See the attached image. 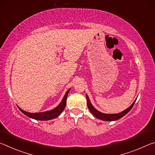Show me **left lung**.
<instances>
[{"instance_id":"left-lung-1","label":"left lung","mask_w":155,"mask_h":155,"mask_svg":"<svg viewBox=\"0 0 155 155\" xmlns=\"http://www.w3.org/2000/svg\"><path fill=\"white\" fill-rule=\"evenodd\" d=\"M86 98H87V107L89 110H90L91 114H92L96 117H97V118L99 120H103V121H115V120H117L120 119L121 117L124 116L126 114H128V113L130 111V109L133 108V105H134L136 100H137V98H136L135 101L133 103V104H131L129 107H128L127 109H125L124 111L118 113V114H104V113H102L101 111H98V110H97L95 107L91 104V102L90 101V98H89V97L87 94H86Z\"/></svg>"}]
</instances>
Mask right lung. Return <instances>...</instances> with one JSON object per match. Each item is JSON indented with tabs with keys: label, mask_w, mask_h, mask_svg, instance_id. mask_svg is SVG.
Listing matches in <instances>:
<instances>
[{
	"label": "right lung",
	"mask_w": 155,
	"mask_h": 155,
	"mask_svg": "<svg viewBox=\"0 0 155 155\" xmlns=\"http://www.w3.org/2000/svg\"><path fill=\"white\" fill-rule=\"evenodd\" d=\"M71 89V88H70ZM70 89H69L66 92H65V95L63 98L62 101L61 103L59 104V105L56 107L55 108L49 110V111H44V112H40V113H29L27 111H25L24 110H22L18 106V109L20 110L21 112H22L25 115H27V116L31 117V118L37 120H43V121H46V120H50L56 118L59 116V115L61 114V112L64 111L65 105H66V100L67 97L68 95V93L70 92Z\"/></svg>",
	"instance_id": "obj_1"
}]
</instances>
